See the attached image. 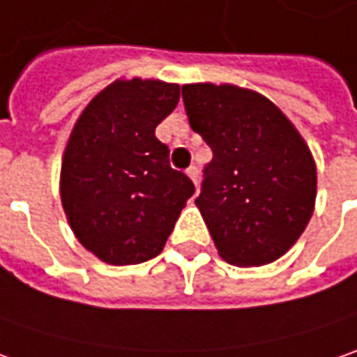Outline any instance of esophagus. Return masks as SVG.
Listing matches in <instances>:
<instances>
[{
    "instance_id": "obj_1",
    "label": "esophagus",
    "mask_w": 357,
    "mask_h": 357,
    "mask_svg": "<svg viewBox=\"0 0 357 357\" xmlns=\"http://www.w3.org/2000/svg\"><path fill=\"white\" fill-rule=\"evenodd\" d=\"M185 174H188V178L192 179L195 185H197V181H199V172H197V167H195V165H190Z\"/></svg>"
}]
</instances>
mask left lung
I'll list each match as a JSON object with an SVG mask.
<instances>
[{
	"label": "left lung",
	"instance_id": "obj_1",
	"mask_svg": "<svg viewBox=\"0 0 357 357\" xmlns=\"http://www.w3.org/2000/svg\"><path fill=\"white\" fill-rule=\"evenodd\" d=\"M192 130L213 158L195 206L218 254L250 268L282 257L316 206L312 151L286 114L266 96L231 84L181 87Z\"/></svg>",
	"mask_w": 357,
	"mask_h": 357
}]
</instances>
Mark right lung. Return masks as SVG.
Returning a JSON list of instances; mask_svg holds the SVG:
<instances>
[{
	"mask_svg": "<svg viewBox=\"0 0 357 357\" xmlns=\"http://www.w3.org/2000/svg\"><path fill=\"white\" fill-rule=\"evenodd\" d=\"M179 101L178 84L116 79L89 101L61 160L59 195L77 241L101 261L160 256L195 188L169 167L155 128Z\"/></svg>",
	"mask_w": 357,
	"mask_h": 357,
	"instance_id": "add662e5",
	"label": "right lung"
}]
</instances>
